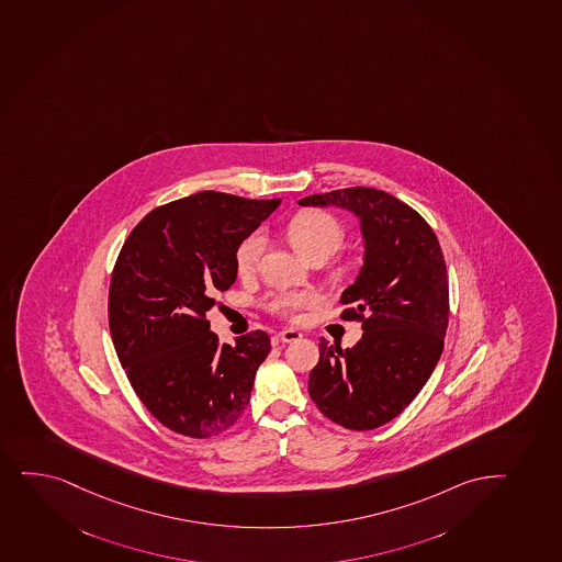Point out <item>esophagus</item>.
I'll return each mask as SVG.
<instances>
[{
    "mask_svg": "<svg viewBox=\"0 0 562 562\" xmlns=\"http://www.w3.org/2000/svg\"><path fill=\"white\" fill-rule=\"evenodd\" d=\"M278 340L280 341H296L303 338V335L295 330V328H284V330H280L277 335Z\"/></svg>",
    "mask_w": 562,
    "mask_h": 562,
    "instance_id": "34e87169",
    "label": "esophagus"
}]
</instances>
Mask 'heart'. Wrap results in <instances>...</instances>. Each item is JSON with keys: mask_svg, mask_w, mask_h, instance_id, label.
<instances>
[{"mask_svg": "<svg viewBox=\"0 0 562 562\" xmlns=\"http://www.w3.org/2000/svg\"><path fill=\"white\" fill-rule=\"evenodd\" d=\"M291 246L304 259L328 258L340 248L344 227L335 216L325 211H303L291 218L285 229ZM266 250V239L261 235H250L240 243L235 252V269L240 277H250L259 266ZM316 303L312 293H278L267 301V308L278 316L293 317L301 308Z\"/></svg>", "mask_w": 562, "mask_h": 562, "instance_id": "heart-1", "label": "heart"}]
</instances>
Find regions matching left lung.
Masks as SVG:
<instances>
[{"label":"left lung","mask_w":562,"mask_h":562,"mask_svg":"<svg viewBox=\"0 0 562 562\" xmlns=\"http://www.w3.org/2000/svg\"><path fill=\"white\" fill-rule=\"evenodd\" d=\"M299 205L351 211L364 239V263L340 299L341 317L360 322L364 335L347 349L322 338L310 397L344 428H379L415 400L441 357L448 327L441 246L415 209L383 190H333Z\"/></svg>","instance_id":"1"}]
</instances>
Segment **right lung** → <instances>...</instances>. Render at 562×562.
I'll use <instances>...</instances> for the list:
<instances>
[{
	"label": "right lung",
	"instance_id": "obj_1",
	"mask_svg": "<svg viewBox=\"0 0 562 562\" xmlns=\"http://www.w3.org/2000/svg\"><path fill=\"white\" fill-rule=\"evenodd\" d=\"M278 205L203 190L153 209L121 248L108 295L115 353L142 404L176 434L218 436L250 402L269 335L221 346L207 314L237 278L240 243Z\"/></svg>",
	"mask_w": 562,
	"mask_h": 562
}]
</instances>
